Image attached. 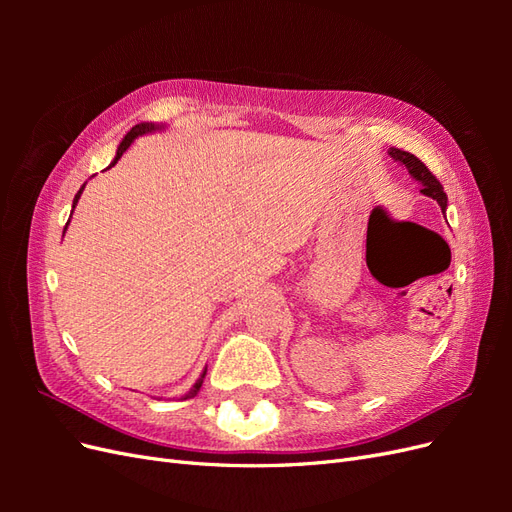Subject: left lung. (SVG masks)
<instances>
[{"mask_svg":"<svg viewBox=\"0 0 512 512\" xmlns=\"http://www.w3.org/2000/svg\"><path fill=\"white\" fill-rule=\"evenodd\" d=\"M391 158L395 160V162H399V164H404L406 168H408V173L423 185V194L425 196H429V198H433L436 200V203L442 207V211L446 209V194H444V188L440 185V181L431 175V170L418 160L416 156H412V153H408V151H401V149H395V147H391Z\"/></svg>","mask_w":512,"mask_h":512,"instance_id":"8db88e82","label":"left lung"}]
</instances>
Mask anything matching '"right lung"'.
<instances>
[{
	"label": "right lung",
	"mask_w": 512,
	"mask_h": 512,
	"mask_svg": "<svg viewBox=\"0 0 512 512\" xmlns=\"http://www.w3.org/2000/svg\"><path fill=\"white\" fill-rule=\"evenodd\" d=\"M164 126H160V123H136V126L126 134V136H123V141L119 143V147H117V156H115V160H113V164L111 166H115L117 164V160L123 156V151H126L132 143H134V138H138V136H143V134H149V132H156V130H162ZM83 190H85V185H83V188L79 190V192H76V196H74V203H72V211H74V207H76V203H79V198H81V194H83ZM70 222V220H68ZM66 228H68V224H66ZM66 228H64V232H66ZM205 374H207V369L203 371V376H200L198 380H196V384L192 386V389H190V393L188 395H185L183 399H188V397H194L198 391H200V386H203V378H205Z\"/></svg>",
	"instance_id": "obj_1"
}]
</instances>
